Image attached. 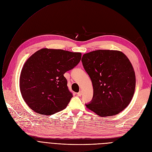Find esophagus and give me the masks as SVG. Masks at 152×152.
<instances>
[{
    "label": "esophagus",
    "mask_w": 152,
    "mask_h": 152,
    "mask_svg": "<svg viewBox=\"0 0 152 152\" xmlns=\"http://www.w3.org/2000/svg\"><path fill=\"white\" fill-rule=\"evenodd\" d=\"M77 95H78V96H81L82 95V91H79L78 93H77Z\"/></svg>",
    "instance_id": "34e87169"
}]
</instances>
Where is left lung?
Returning <instances> with one entry per match:
<instances>
[{
	"mask_svg": "<svg viewBox=\"0 0 152 152\" xmlns=\"http://www.w3.org/2000/svg\"><path fill=\"white\" fill-rule=\"evenodd\" d=\"M82 62L93 86L87 108L102 117L123 111L136 87L134 70L126 56L119 51L99 50L84 54Z\"/></svg>",
	"mask_w": 152,
	"mask_h": 152,
	"instance_id": "left-lung-1",
	"label": "left lung"
}]
</instances>
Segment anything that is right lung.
Listing matches in <instances>:
<instances>
[{"label": "right lung", "instance_id": "1", "mask_svg": "<svg viewBox=\"0 0 152 152\" xmlns=\"http://www.w3.org/2000/svg\"><path fill=\"white\" fill-rule=\"evenodd\" d=\"M81 58V53L43 48L26 61L20 75V91L32 110L53 115L66 107L73 95L64 74Z\"/></svg>", "mask_w": 152, "mask_h": 152}]
</instances>
